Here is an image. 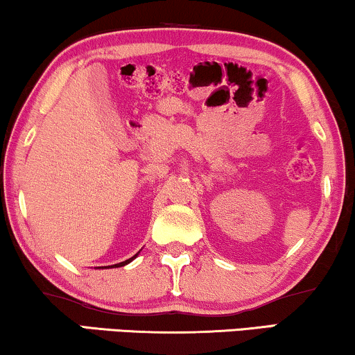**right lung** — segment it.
Segmentation results:
<instances>
[{
  "mask_svg": "<svg viewBox=\"0 0 355 355\" xmlns=\"http://www.w3.org/2000/svg\"><path fill=\"white\" fill-rule=\"evenodd\" d=\"M140 254V252H137V254H135L134 257H130V259H128V260H124V261H121V263H116V265H111V266H108V268H119V266H124V265H128V263H130V261H132L135 257H137Z\"/></svg>",
  "mask_w": 355,
  "mask_h": 355,
  "instance_id": "obj_1",
  "label": "right lung"
}]
</instances>
